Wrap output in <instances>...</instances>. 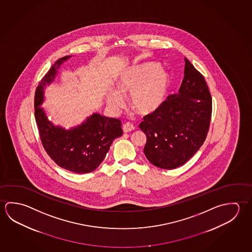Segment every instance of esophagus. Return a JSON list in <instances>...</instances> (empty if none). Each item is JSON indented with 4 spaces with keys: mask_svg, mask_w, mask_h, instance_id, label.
I'll return each mask as SVG.
<instances>
[{
    "mask_svg": "<svg viewBox=\"0 0 252 252\" xmlns=\"http://www.w3.org/2000/svg\"><path fill=\"white\" fill-rule=\"evenodd\" d=\"M134 129H135L134 126L131 124V123H129V122L126 123V124L123 126V131H124V132H131V131H133Z\"/></svg>",
    "mask_w": 252,
    "mask_h": 252,
    "instance_id": "1",
    "label": "esophagus"
}]
</instances>
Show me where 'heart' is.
<instances>
[{
	"mask_svg": "<svg viewBox=\"0 0 252 252\" xmlns=\"http://www.w3.org/2000/svg\"><path fill=\"white\" fill-rule=\"evenodd\" d=\"M171 78L157 63H139L126 69L117 80V90L107 95V103L113 110L124 105L123 95L129 94V103L141 115L158 110L165 100Z\"/></svg>",
	"mask_w": 252,
	"mask_h": 252,
	"instance_id": "heart-1",
	"label": "heart"
}]
</instances>
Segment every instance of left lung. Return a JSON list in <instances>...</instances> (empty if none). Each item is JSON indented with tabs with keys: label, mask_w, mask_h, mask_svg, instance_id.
Returning <instances> with one entry per match:
<instances>
[{
	"label": "left lung",
	"mask_w": 252,
	"mask_h": 252,
	"mask_svg": "<svg viewBox=\"0 0 252 252\" xmlns=\"http://www.w3.org/2000/svg\"><path fill=\"white\" fill-rule=\"evenodd\" d=\"M212 111V95L204 77L185 58L179 92L170 94L139 125L147 136L143 150L147 159L167 170L187 163L206 139Z\"/></svg>",
	"instance_id": "8db88e82"
}]
</instances>
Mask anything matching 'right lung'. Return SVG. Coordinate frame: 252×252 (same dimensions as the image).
I'll use <instances>...</instances> for the list:
<instances>
[{
    "instance_id": "add662e5",
    "label": "right lung",
    "mask_w": 252,
    "mask_h": 252,
    "mask_svg": "<svg viewBox=\"0 0 252 252\" xmlns=\"http://www.w3.org/2000/svg\"><path fill=\"white\" fill-rule=\"evenodd\" d=\"M71 56L59 58L41 79L34 96V116L46 152L60 167L75 173L93 172L105 158L112 141L123 134L121 121L94 113L82 124L65 130L54 126L40 105L46 85L55 80L63 63Z\"/></svg>"
}]
</instances>
